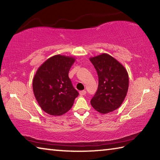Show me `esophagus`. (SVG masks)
<instances>
[{"instance_id": "1", "label": "esophagus", "mask_w": 160, "mask_h": 160, "mask_svg": "<svg viewBox=\"0 0 160 160\" xmlns=\"http://www.w3.org/2000/svg\"><path fill=\"white\" fill-rule=\"evenodd\" d=\"M86 91L85 90H82V91H80V94L81 96H83V95H85L86 94Z\"/></svg>"}]
</instances>
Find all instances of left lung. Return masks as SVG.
Returning <instances> with one entry per match:
<instances>
[{"label": "left lung", "mask_w": 160, "mask_h": 160, "mask_svg": "<svg viewBox=\"0 0 160 160\" xmlns=\"http://www.w3.org/2000/svg\"><path fill=\"white\" fill-rule=\"evenodd\" d=\"M97 70L98 88L90 103L97 112L105 114L121 106L128 89V75L122 64L107 53L90 58Z\"/></svg>", "instance_id": "left-lung-1"}]
</instances>
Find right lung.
Here are the masks:
<instances>
[{
	"instance_id": "1",
	"label": "right lung",
	"mask_w": 160,
	"mask_h": 160,
	"mask_svg": "<svg viewBox=\"0 0 160 160\" xmlns=\"http://www.w3.org/2000/svg\"><path fill=\"white\" fill-rule=\"evenodd\" d=\"M75 59L56 55L47 59L35 74L33 92L43 111L51 116H60L70 109L78 92L68 77Z\"/></svg>"
}]
</instances>
